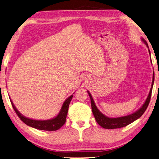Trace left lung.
Returning a JSON list of instances; mask_svg holds the SVG:
<instances>
[{
	"label": "left lung",
	"instance_id": "obj_1",
	"mask_svg": "<svg viewBox=\"0 0 159 159\" xmlns=\"http://www.w3.org/2000/svg\"><path fill=\"white\" fill-rule=\"evenodd\" d=\"M143 42L145 43L147 47L148 48V44L147 43V41H145L143 39H142ZM149 54H150V51L149 50ZM154 73H153V78H152V87L150 89V91L148 95V98H147L145 103L143 104V106L140 108V109L136 111V112L134 113H131L130 115L122 116V117H118V118H109L106 116H104L103 113H102L99 109L97 108L96 105L94 102L93 99L91 94L90 93L89 91H87L89 95V97L91 98V108H92V112L93 114L95 119L98 123L104 129H118L124 127L125 126H127L128 125L131 124V122L136 120L137 119H139L140 117H141L143 113H145V110L148 108L149 101H150L151 95H152V87L154 85Z\"/></svg>",
	"mask_w": 159,
	"mask_h": 159
}]
</instances>
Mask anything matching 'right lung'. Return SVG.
Wrapping results in <instances>:
<instances>
[{"mask_svg": "<svg viewBox=\"0 0 159 159\" xmlns=\"http://www.w3.org/2000/svg\"><path fill=\"white\" fill-rule=\"evenodd\" d=\"M73 98V95H70L69 98H68L66 100L63 104L61 107V109L59 111V114L55 118L52 119L47 120H32L30 118H26V117L23 116L21 113H20L19 111L16 109L15 107L14 104L11 102V99H10L12 105L13 109H14L15 112L17 114V116L19 117V118L28 126L37 129L39 130H44V131H56L60 129L63 125L65 124L66 120V116L68 113V107L70 101Z\"/></svg>", "mask_w": 159, "mask_h": 159, "instance_id": "obj_1", "label": "right lung"}]
</instances>
